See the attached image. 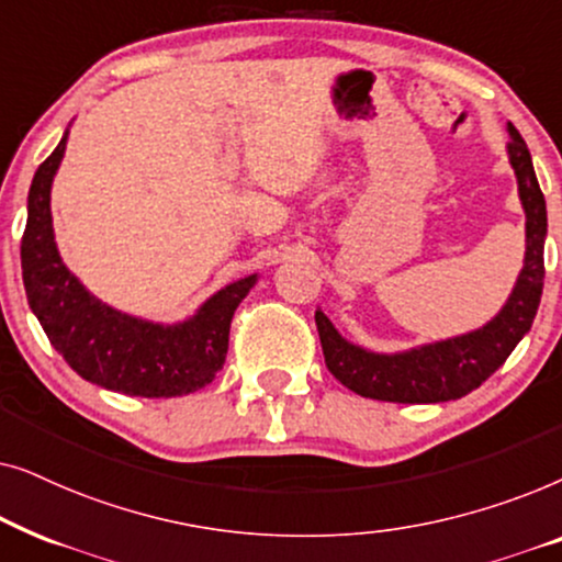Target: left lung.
Here are the masks:
<instances>
[{"label":"left lung","mask_w":562,"mask_h":562,"mask_svg":"<svg viewBox=\"0 0 562 562\" xmlns=\"http://www.w3.org/2000/svg\"><path fill=\"white\" fill-rule=\"evenodd\" d=\"M506 130L512 135L506 153H509V164L517 176L519 202L527 217V250L525 266H521L519 279L502 312L473 333L386 356V352H371L348 342L327 319V314L317 310L314 322H317L325 363L342 386L366 398H379V402H450V398H460L479 389L491 373L504 366L521 337L529 333L544 283L548 210H544V196L537 183L527 143L521 140L519 130L512 122Z\"/></svg>","instance_id":"left-lung-1"}]
</instances>
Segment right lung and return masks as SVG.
I'll list each match as a JSON object with an SVG mask.
<instances>
[{
    "mask_svg": "<svg viewBox=\"0 0 562 562\" xmlns=\"http://www.w3.org/2000/svg\"><path fill=\"white\" fill-rule=\"evenodd\" d=\"M68 130L43 160L27 194L22 281L30 310L53 348L81 379L127 396L171 398L214 381L227 358L229 322L258 273L227 283L179 325H160L112 310L60 260L50 217V187L66 153Z\"/></svg>",
    "mask_w": 562,
    "mask_h": 562,
    "instance_id": "right-lung-1",
    "label": "right lung"
}]
</instances>
